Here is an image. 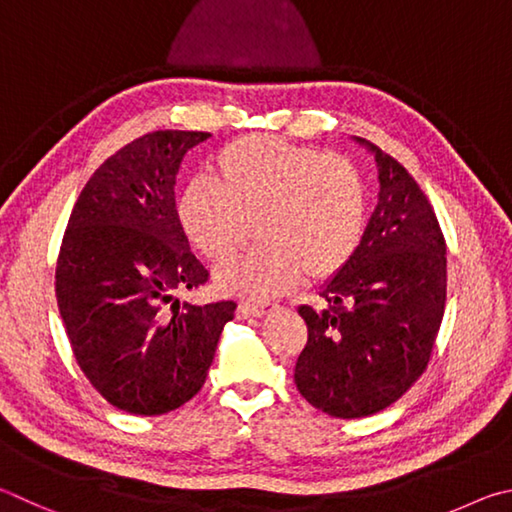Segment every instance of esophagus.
<instances>
[{"instance_id":"obj_1","label":"esophagus","mask_w":512,"mask_h":512,"mask_svg":"<svg viewBox=\"0 0 512 512\" xmlns=\"http://www.w3.org/2000/svg\"><path fill=\"white\" fill-rule=\"evenodd\" d=\"M265 308H267V303H263V301H245V303H240L238 312H240V317H261V315H265Z\"/></svg>"}]
</instances>
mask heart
I'll list each match as a JSON object with an SVG mask.
<instances>
[{
  "label": "heart",
  "instance_id": "obj_1",
  "mask_svg": "<svg viewBox=\"0 0 512 512\" xmlns=\"http://www.w3.org/2000/svg\"><path fill=\"white\" fill-rule=\"evenodd\" d=\"M213 178L197 177L177 200L188 240L213 263L236 258L258 229L261 249L220 270L227 290L274 297L344 270L364 238L369 188L342 155L249 134L213 159Z\"/></svg>",
  "mask_w": 512,
  "mask_h": 512
}]
</instances>
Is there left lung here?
<instances>
[{
    "label": "left lung",
    "mask_w": 512,
    "mask_h": 512,
    "mask_svg": "<svg viewBox=\"0 0 512 512\" xmlns=\"http://www.w3.org/2000/svg\"><path fill=\"white\" fill-rule=\"evenodd\" d=\"M378 161V206L342 272L301 306L308 342L294 384L312 407L333 418L387 409L425 373L447 297L441 224L407 168L371 146Z\"/></svg>",
    "instance_id": "1"
}]
</instances>
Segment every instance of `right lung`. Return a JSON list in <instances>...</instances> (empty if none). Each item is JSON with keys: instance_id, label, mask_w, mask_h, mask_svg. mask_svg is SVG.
I'll return each instance as SVG.
<instances>
[{"instance_id": "right-lung-1", "label": "right lung", "mask_w": 512, "mask_h": 512, "mask_svg": "<svg viewBox=\"0 0 512 512\" xmlns=\"http://www.w3.org/2000/svg\"><path fill=\"white\" fill-rule=\"evenodd\" d=\"M209 132L155 130L107 157L71 209L56 299L71 351L112 407L159 416L202 389L236 301L179 303L209 270L175 209L182 157Z\"/></svg>"}]
</instances>
